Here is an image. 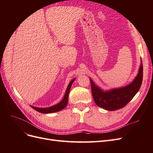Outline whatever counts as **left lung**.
I'll use <instances>...</instances> for the list:
<instances>
[{"label": "left lung", "mask_w": 153, "mask_h": 153, "mask_svg": "<svg viewBox=\"0 0 153 153\" xmlns=\"http://www.w3.org/2000/svg\"><path fill=\"white\" fill-rule=\"evenodd\" d=\"M143 65L141 60L140 66L137 76L128 85L119 89L103 91L95 85L91 79V91L96 104L105 110L114 111L123 108L130 101L139 91L143 79Z\"/></svg>", "instance_id": "obj_1"}]
</instances>
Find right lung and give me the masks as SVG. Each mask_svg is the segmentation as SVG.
<instances>
[{"instance_id":"right-lung-1","label":"right lung","mask_w":153,"mask_h":153,"mask_svg":"<svg viewBox=\"0 0 153 153\" xmlns=\"http://www.w3.org/2000/svg\"><path fill=\"white\" fill-rule=\"evenodd\" d=\"M75 79H73L70 82H69V84L68 86V88H67L66 91L65 95H64L62 100L58 104L53 105L52 106H50V107H48V108H38V107H36V106H30L32 108H34L35 110L38 111V112H39L40 113H43V114L53 113V112H59V111L62 110L63 108L66 107L67 104H68L69 92V91H70L71 86L73 83V82L75 81Z\"/></svg>"}]
</instances>
